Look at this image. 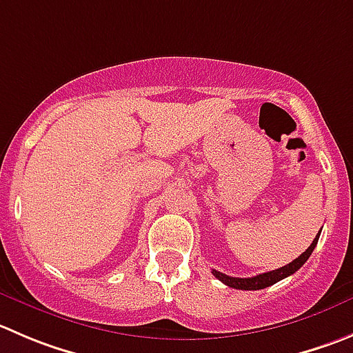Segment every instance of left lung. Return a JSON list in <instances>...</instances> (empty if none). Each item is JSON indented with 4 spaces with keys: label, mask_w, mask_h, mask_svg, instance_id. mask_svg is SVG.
Listing matches in <instances>:
<instances>
[{
    "label": "left lung",
    "mask_w": 353,
    "mask_h": 353,
    "mask_svg": "<svg viewBox=\"0 0 353 353\" xmlns=\"http://www.w3.org/2000/svg\"><path fill=\"white\" fill-rule=\"evenodd\" d=\"M319 236H321V232L315 236V239L312 241V244L308 246V250L303 251V253H301L300 256L296 258V260H293L291 263L284 265V267L277 268V270L265 272V274L254 275V277H244V279H243V277H230V275H225V274H221V272H218V270H213V275L216 277L218 281H221V283L227 284V286L234 288V290H244V291L263 290V288L272 286V284L283 281L284 277H290L291 274H294V272H296L298 268H300L301 265H303L305 261L310 258L312 251H314V248L317 246Z\"/></svg>",
    "instance_id": "obj_1"
}]
</instances>
